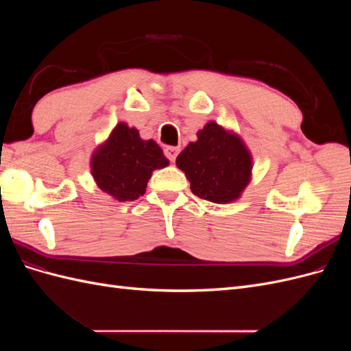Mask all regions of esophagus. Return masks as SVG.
<instances>
[{
    "instance_id": "esophagus-1",
    "label": "esophagus",
    "mask_w": 351,
    "mask_h": 351,
    "mask_svg": "<svg viewBox=\"0 0 351 351\" xmlns=\"http://www.w3.org/2000/svg\"><path fill=\"white\" fill-rule=\"evenodd\" d=\"M178 152H180V149H178V147H176V146H167V147H165V151H164L165 156H167L171 162H174V161H176V158H177Z\"/></svg>"
}]
</instances>
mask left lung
<instances>
[{"label": "left lung", "instance_id": "8db88e82", "mask_svg": "<svg viewBox=\"0 0 351 351\" xmlns=\"http://www.w3.org/2000/svg\"><path fill=\"white\" fill-rule=\"evenodd\" d=\"M193 195L215 204L240 197L250 182L252 155L234 133L209 121L176 159Z\"/></svg>", "mask_w": 351, "mask_h": 351}]
</instances>
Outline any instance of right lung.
I'll list each match as a JSON object with an SVG mask.
<instances>
[{"label":"right lung","mask_w":351,"mask_h":351,"mask_svg":"<svg viewBox=\"0 0 351 351\" xmlns=\"http://www.w3.org/2000/svg\"><path fill=\"white\" fill-rule=\"evenodd\" d=\"M169 162L154 141H142L125 123L115 125L90 159L92 176L102 192L125 202L142 196L154 169Z\"/></svg>","instance_id":"obj_1"}]
</instances>
